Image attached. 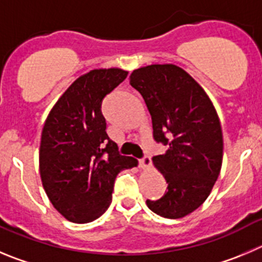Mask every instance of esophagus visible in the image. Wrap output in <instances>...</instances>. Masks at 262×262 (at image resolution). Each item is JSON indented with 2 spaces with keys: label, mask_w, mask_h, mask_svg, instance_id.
Segmentation results:
<instances>
[{
  "label": "esophagus",
  "mask_w": 262,
  "mask_h": 262,
  "mask_svg": "<svg viewBox=\"0 0 262 262\" xmlns=\"http://www.w3.org/2000/svg\"><path fill=\"white\" fill-rule=\"evenodd\" d=\"M139 164H140V168H143V170H148V168H150V167H151L150 157L144 156L143 158L139 161Z\"/></svg>",
  "instance_id": "34e87169"
}]
</instances>
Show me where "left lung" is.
Returning a JSON list of instances; mask_svg holds the SVG:
<instances>
[{
  "mask_svg": "<svg viewBox=\"0 0 262 262\" xmlns=\"http://www.w3.org/2000/svg\"><path fill=\"white\" fill-rule=\"evenodd\" d=\"M129 84L140 92L153 123V138L168 146L153 157L167 191L146 206L166 219L189 215L210 195L223 163L220 119L204 90L173 64L135 69Z\"/></svg>",
  "mask_w": 262,
  "mask_h": 262,
  "instance_id": "obj_1",
  "label": "left lung"
}]
</instances>
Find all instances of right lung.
I'll list each match as a JSON object with an SVG mask.
<instances>
[{"label": "right lung", "instance_id": "right-lung-1", "mask_svg": "<svg viewBox=\"0 0 262 262\" xmlns=\"http://www.w3.org/2000/svg\"><path fill=\"white\" fill-rule=\"evenodd\" d=\"M128 72L94 69L77 78L47 116L39 146V173L50 202L72 223L100 217L112 203L114 180L138 166L108 138L101 103Z\"/></svg>", "mask_w": 262, "mask_h": 262}]
</instances>
